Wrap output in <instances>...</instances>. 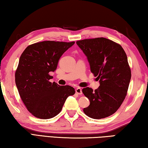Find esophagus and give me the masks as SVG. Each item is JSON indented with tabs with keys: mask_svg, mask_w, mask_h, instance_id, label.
I'll return each mask as SVG.
<instances>
[{
	"mask_svg": "<svg viewBox=\"0 0 148 148\" xmlns=\"http://www.w3.org/2000/svg\"><path fill=\"white\" fill-rule=\"evenodd\" d=\"M75 92L78 95H82V89L81 88H77L75 90Z\"/></svg>",
	"mask_w": 148,
	"mask_h": 148,
	"instance_id": "1",
	"label": "esophagus"
}]
</instances>
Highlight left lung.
<instances>
[{"mask_svg":"<svg viewBox=\"0 0 148 148\" xmlns=\"http://www.w3.org/2000/svg\"><path fill=\"white\" fill-rule=\"evenodd\" d=\"M77 44L100 83L94 91L88 87L82 89L90 103L84 112L93 119L107 118L118 110L128 90L131 71L125 52L120 44L105 38L85 39Z\"/></svg>","mask_w":148,"mask_h":148,"instance_id":"obj_1","label":"left lung"}]
</instances>
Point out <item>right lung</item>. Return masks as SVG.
Masks as SVG:
<instances>
[{"label":"right lung","mask_w":148,"mask_h":148,"mask_svg":"<svg viewBox=\"0 0 148 148\" xmlns=\"http://www.w3.org/2000/svg\"><path fill=\"white\" fill-rule=\"evenodd\" d=\"M75 41H44L28 45L20 56L15 84L23 103L35 117L50 119L60 112L73 88L49 81V73L56 69L59 59Z\"/></svg>","instance_id":"right-lung-1"}]
</instances>
